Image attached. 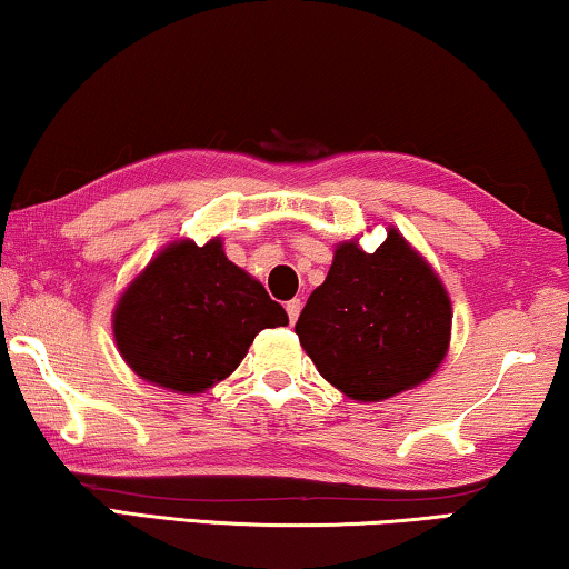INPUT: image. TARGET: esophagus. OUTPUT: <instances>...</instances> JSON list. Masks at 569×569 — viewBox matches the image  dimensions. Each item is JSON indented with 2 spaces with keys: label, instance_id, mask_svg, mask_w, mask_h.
Instances as JSON below:
<instances>
[{
  "label": "esophagus",
  "instance_id": "34e87169",
  "mask_svg": "<svg viewBox=\"0 0 569 569\" xmlns=\"http://www.w3.org/2000/svg\"><path fill=\"white\" fill-rule=\"evenodd\" d=\"M284 308H287V316H290V323L298 321V316H300V308H302V302H300L298 298H295V300L287 302Z\"/></svg>",
  "mask_w": 569,
  "mask_h": 569
}]
</instances>
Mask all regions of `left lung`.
Returning a JSON list of instances; mask_svg holds the SVG:
<instances>
[{
  "instance_id": "obj_1",
  "label": "left lung",
  "mask_w": 569,
  "mask_h": 569,
  "mask_svg": "<svg viewBox=\"0 0 569 569\" xmlns=\"http://www.w3.org/2000/svg\"><path fill=\"white\" fill-rule=\"evenodd\" d=\"M295 331L331 387L381 402L437 373L452 337V300L431 263L389 224L371 253L358 238L337 242Z\"/></svg>"
}]
</instances>
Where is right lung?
Returning a JSON list of instances; mask_svg holds the SVG:
<instances>
[{
    "label": "right lung",
    "mask_w": 569,
    "mask_h": 569,
    "mask_svg": "<svg viewBox=\"0 0 569 569\" xmlns=\"http://www.w3.org/2000/svg\"><path fill=\"white\" fill-rule=\"evenodd\" d=\"M287 323L263 284L224 256L221 238L169 242L124 287L112 313L124 363L180 395H201L227 379L258 331Z\"/></svg>",
    "instance_id": "right-lung-1"
}]
</instances>
